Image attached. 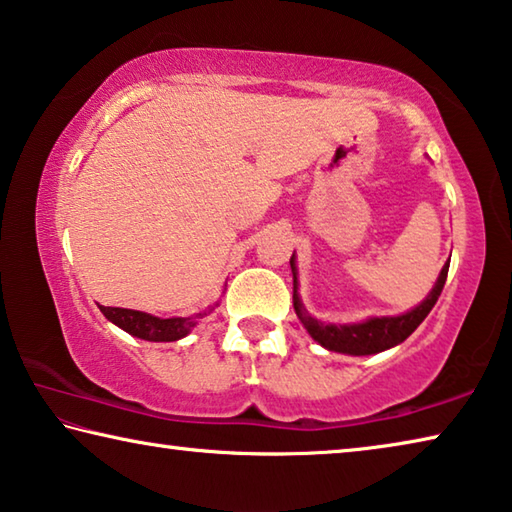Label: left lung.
Instances as JSON below:
<instances>
[{
	"instance_id": "left-lung-1",
	"label": "left lung",
	"mask_w": 512,
	"mask_h": 512,
	"mask_svg": "<svg viewBox=\"0 0 512 512\" xmlns=\"http://www.w3.org/2000/svg\"><path fill=\"white\" fill-rule=\"evenodd\" d=\"M292 267V304H295V313L304 324V329L311 333L315 342H320L324 349L338 351V354H349V356H370L379 354L390 347H397L399 342H404L410 333H413L417 326L424 322V317L431 313V308L438 301L442 288H445L449 263L442 267L438 281H435L433 290L426 295L420 306H415L413 311L395 317H370V320L358 322V324H326L320 322L317 317L306 311L304 304H301V297L297 292V265H295V254L290 258Z\"/></svg>"
}]
</instances>
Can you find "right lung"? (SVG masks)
Instances as JSON below:
<instances>
[{
	"mask_svg": "<svg viewBox=\"0 0 512 512\" xmlns=\"http://www.w3.org/2000/svg\"><path fill=\"white\" fill-rule=\"evenodd\" d=\"M217 306V304H215ZM99 311L104 313L108 322H113L115 326H120L122 331H127L133 338L140 340H149V342H177L181 338L195 329L197 322L204 313H197L192 317H156L142 311H131V308H113V306H99ZM213 308H208L211 313Z\"/></svg>",
	"mask_w": 512,
	"mask_h": 512,
	"instance_id": "1",
	"label": "right lung"
}]
</instances>
